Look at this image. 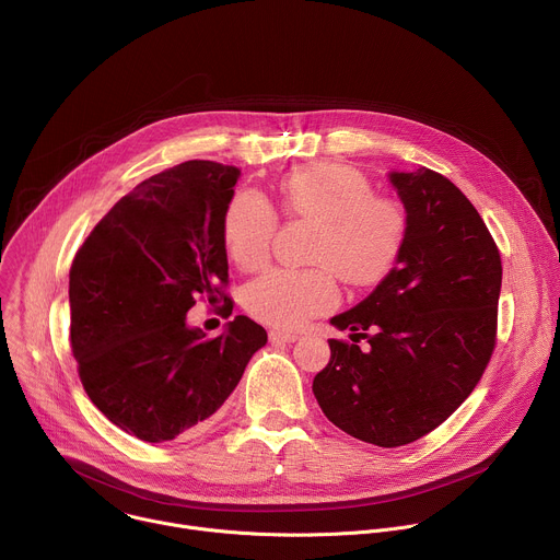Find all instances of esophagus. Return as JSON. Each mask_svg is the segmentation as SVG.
<instances>
[{
	"instance_id": "34e87169",
	"label": "esophagus",
	"mask_w": 560,
	"mask_h": 560,
	"mask_svg": "<svg viewBox=\"0 0 560 560\" xmlns=\"http://www.w3.org/2000/svg\"><path fill=\"white\" fill-rule=\"evenodd\" d=\"M296 339H299V335H294V332H281V330L270 332L272 343H294Z\"/></svg>"
}]
</instances>
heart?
<instances>
[{
    "label": "heart",
    "mask_w": 560,
    "mask_h": 560,
    "mask_svg": "<svg viewBox=\"0 0 560 560\" xmlns=\"http://www.w3.org/2000/svg\"><path fill=\"white\" fill-rule=\"evenodd\" d=\"M288 217L316 221L312 261L316 268H275L246 290V307L259 322L294 330L339 301L335 272L350 285H376L401 259L408 217L404 206L372 195L359 171L322 162L290 171L277 186ZM277 212L259 192H236L223 214V238L232 261L244 270L261 268L270 257ZM331 267L328 269L327 266Z\"/></svg>",
    "instance_id": "1"
}]
</instances>
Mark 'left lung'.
I'll return each instance as SVG.
<instances>
[{
    "label": "left lung",
    "instance_id": "left-lung-1",
    "mask_svg": "<svg viewBox=\"0 0 560 560\" xmlns=\"http://www.w3.org/2000/svg\"><path fill=\"white\" fill-rule=\"evenodd\" d=\"M387 177L408 217L401 259L330 318L352 343L328 341L330 363L312 392L339 430L398 447L439 428L481 381L497 343L503 268L481 214L450 179L428 168Z\"/></svg>",
    "mask_w": 560,
    "mask_h": 560
}]
</instances>
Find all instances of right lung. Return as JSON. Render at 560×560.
<instances>
[{"mask_svg":"<svg viewBox=\"0 0 560 560\" xmlns=\"http://www.w3.org/2000/svg\"><path fill=\"white\" fill-rule=\"evenodd\" d=\"M238 175L203 159L159 173L121 197L74 255L79 378L110 423L145 443L199 432L268 341L244 314L214 339L186 322L199 294L210 301L228 283L223 214Z\"/></svg>","mask_w":560,"mask_h":560,"instance_id":"add662e5","label":"right lung"}]
</instances>
